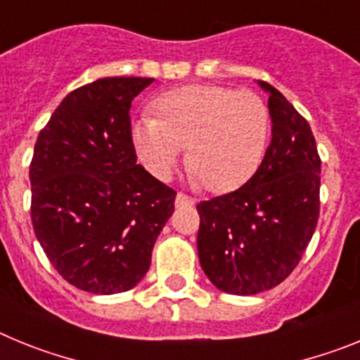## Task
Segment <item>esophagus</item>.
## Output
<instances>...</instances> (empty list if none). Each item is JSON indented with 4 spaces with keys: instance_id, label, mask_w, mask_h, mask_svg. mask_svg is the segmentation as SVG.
<instances>
[{
    "instance_id": "1",
    "label": "esophagus",
    "mask_w": 360,
    "mask_h": 360,
    "mask_svg": "<svg viewBox=\"0 0 360 360\" xmlns=\"http://www.w3.org/2000/svg\"><path fill=\"white\" fill-rule=\"evenodd\" d=\"M174 203H176V207H184V205H195L196 200L191 198V196H187V195H184V193H178Z\"/></svg>"
}]
</instances>
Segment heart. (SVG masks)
Segmentation results:
<instances>
[{
  "mask_svg": "<svg viewBox=\"0 0 360 360\" xmlns=\"http://www.w3.org/2000/svg\"><path fill=\"white\" fill-rule=\"evenodd\" d=\"M270 113L250 90L195 84L167 91L155 103V117L142 115L133 142L155 176L167 178L189 148L187 167L211 193H229L249 182L265 157Z\"/></svg>",
  "mask_w": 360,
  "mask_h": 360,
  "instance_id": "heart-1",
  "label": "heart"
}]
</instances>
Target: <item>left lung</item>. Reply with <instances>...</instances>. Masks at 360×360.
Wrapping results in <instances>:
<instances>
[{"label": "left lung", "instance_id": "8db88e82", "mask_svg": "<svg viewBox=\"0 0 360 360\" xmlns=\"http://www.w3.org/2000/svg\"><path fill=\"white\" fill-rule=\"evenodd\" d=\"M272 141L240 189L200 202L198 257L219 290L252 295L292 274L319 219L321 158L310 124L269 82Z\"/></svg>", "mask_w": 360, "mask_h": 360}]
</instances>
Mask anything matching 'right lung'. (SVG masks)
Wrapping results in <instances>:
<instances>
[{"label": "right lung", "mask_w": 360, "mask_h": 360, "mask_svg": "<svg viewBox=\"0 0 360 360\" xmlns=\"http://www.w3.org/2000/svg\"><path fill=\"white\" fill-rule=\"evenodd\" d=\"M149 77H104L70 91L37 136L30 216L44 254L70 285L126 292L151 265L176 191L136 164L131 101Z\"/></svg>", "instance_id": "1"}]
</instances>
